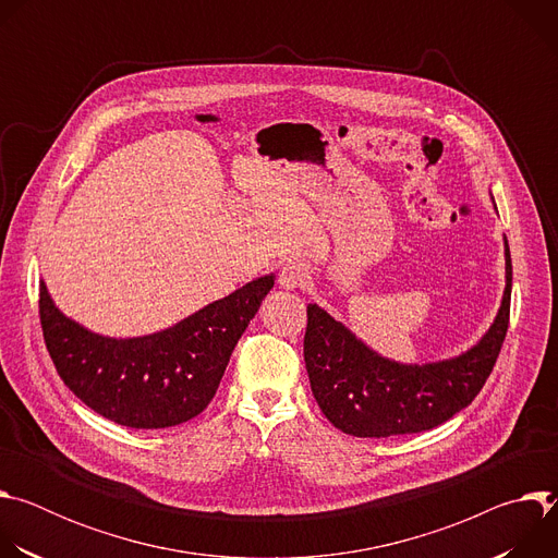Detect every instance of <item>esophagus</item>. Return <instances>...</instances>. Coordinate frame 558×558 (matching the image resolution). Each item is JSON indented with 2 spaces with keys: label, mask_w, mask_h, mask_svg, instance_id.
<instances>
[{
  "label": "esophagus",
  "mask_w": 558,
  "mask_h": 558,
  "mask_svg": "<svg viewBox=\"0 0 558 558\" xmlns=\"http://www.w3.org/2000/svg\"><path fill=\"white\" fill-rule=\"evenodd\" d=\"M306 278H308V269H306L304 263H300V260H287V263L282 265V269H280L278 282H280L282 289L295 291V289H300V287L306 282Z\"/></svg>",
  "instance_id": "1"
}]
</instances>
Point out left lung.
<instances>
[{"mask_svg": "<svg viewBox=\"0 0 558 558\" xmlns=\"http://www.w3.org/2000/svg\"><path fill=\"white\" fill-rule=\"evenodd\" d=\"M504 256L506 289L490 329L468 351L437 362L384 357L323 306L308 304L304 362L325 417L347 435L379 439L430 430L465 409L484 388L506 340L512 293L506 235Z\"/></svg>", "mask_w": 558, "mask_h": 558, "instance_id": "1", "label": "left lung"}]
</instances>
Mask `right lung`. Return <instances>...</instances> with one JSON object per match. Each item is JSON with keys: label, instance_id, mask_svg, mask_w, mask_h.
Returning <instances> with one entry per match:
<instances>
[{"label": "right lung", "instance_id": "1", "mask_svg": "<svg viewBox=\"0 0 558 558\" xmlns=\"http://www.w3.org/2000/svg\"><path fill=\"white\" fill-rule=\"evenodd\" d=\"M274 282L276 274L260 276L163 331L110 338L68 317L41 280L44 340L63 384L101 417L128 428L179 426L211 402Z\"/></svg>", "mask_w": 558, "mask_h": 558}]
</instances>
